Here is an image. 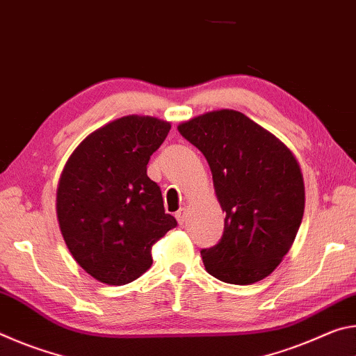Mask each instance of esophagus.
I'll list each match as a JSON object with an SVG mask.
<instances>
[{"mask_svg": "<svg viewBox=\"0 0 356 356\" xmlns=\"http://www.w3.org/2000/svg\"><path fill=\"white\" fill-rule=\"evenodd\" d=\"M176 218L179 221V225H184V222L186 221V210L185 209H179L176 212Z\"/></svg>", "mask_w": 356, "mask_h": 356, "instance_id": "34e87169", "label": "esophagus"}]
</instances>
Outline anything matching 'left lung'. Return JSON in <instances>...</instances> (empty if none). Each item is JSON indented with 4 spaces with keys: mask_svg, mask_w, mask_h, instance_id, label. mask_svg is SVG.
<instances>
[{
    "mask_svg": "<svg viewBox=\"0 0 356 356\" xmlns=\"http://www.w3.org/2000/svg\"><path fill=\"white\" fill-rule=\"evenodd\" d=\"M206 156L216 197L226 212L220 242L202 250L207 272L229 284H252L278 267L305 212L298 161L278 138L234 110L180 124Z\"/></svg>",
    "mask_w": 356,
    "mask_h": 356,
    "instance_id": "obj_1",
    "label": "left lung"
}]
</instances>
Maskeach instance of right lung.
I'll return each mask as SVG.
<instances>
[{
	"mask_svg": "<svg viewBox=\"0 0 356 356\" xmlns=\"http://www.w3.org/2000/svg\"><path fill=\"white\" fill-rule=\"evenodd\" d=\"M170 130V122L149 116L116 119L89 135L64 168L59 227L75 261L100 282L140 278L152 265V245L177 226L147 177L150 155Z\"/></svg>",
	"mask_w": 356,
	"mask_h": 356,
	"instance_id": "obj_1",
	"label": "right lung"
}]
</instances>
